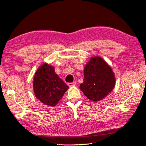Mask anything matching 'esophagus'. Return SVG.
Here are the masks:
<instances>
[{
    "label": "esophagus",
    "instance_id": "obj_1",
    "mask_svg": "<svg viewBox=\"0 0 146 146\" xmlns=\"http://www.w3.org/2000/svg\"><path fill=\"white\" fill-rule=\"evenodd\" d=\"M76 84V82H75V81L73 82H69V83H68V86H70H70H75Z\"/></svg>",
    "mask_w": 146,
    "mask_h": 146
}]
</instances>
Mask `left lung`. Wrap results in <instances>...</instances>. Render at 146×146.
<instances>
[{"label": "left lung", "instance_id": "1", "mask_svg": "<svg viewBox=\"0 0 146 146\" xmlns=\"http://www.w3.org/2000/svg\"><path fill=\"white\" fill-rule=\"evenodd\" d=\"M84 82L80 89L89 99L103 100L114 88L115 81L111 67L100 57H93L86 65Z\"/></svg>", "mask_w": 146, "mask_h": 146}]
</instances>
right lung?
<instances>
[{
  "label": "right lung",
  "instance_id": "add662e5",
  "mask_svg": "<svg viewBox=\"0 0 146 146\" xmlns=\"http://www.w3.org/2000/svg\"><path fill=\"white\" fill-rule=\"evenodd\" d=\"M35 96L43 104L54 106L69 86L55 72L52 66L44 64L35 73L33 81Z\"/></svg>",
  "mask_w": 146,
  "mask_h": 146
}]
</instances>
